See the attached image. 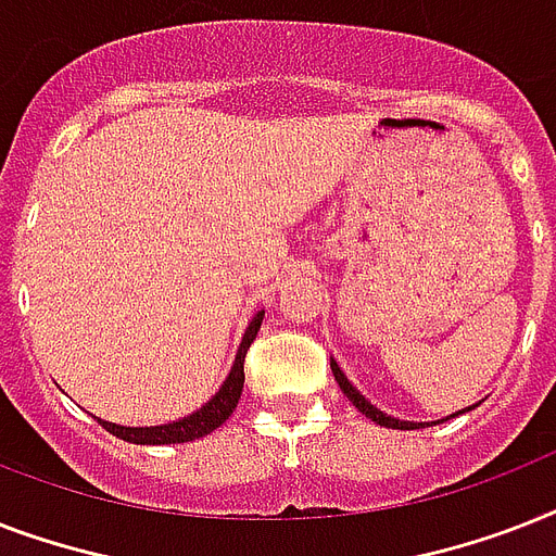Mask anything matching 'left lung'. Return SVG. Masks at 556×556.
Listing matches in <instances>:
<instances>
[{"mask_svg": "<svg viewBox=\"0 0 556 556\" xmlns=\"http://www.w3.org/2000/svg\"><path fill=\"white\" fill-rule=\"evenodd\" d=\"M331 371H334V380H338V387L343 389V395H346L349 401H352V404H355L357 409L366 415V418H371V421L380 424V427H389V430H418V427H424V421H401V418H395V415H387L383 409H378V406L371 404V401H366V397L361 395V389H357L355 383L346 378V375H343V369H340L334 357H331ZM476 406L479 404L465 406V409H458V413L447 415V418H456V415H462V413H470V409H476ZM447 418H441V421H447ZM430 424H435V421H427V427H430Z\"/></svg>", "mask_w": 556, "mask_h": 556, "instance_id": "obj_1", "label": "left lung"}]
</instances>
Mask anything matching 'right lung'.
I'll list each match as a JSON object with an SVG mask.
<instances>
[{
	"instance_id": "add662e5",
	"label": "right lung",
	"mask_w": 556,
	"mask_h": 556,
	"mask_svg": "<svg viewBox=\"0 0 556 556\" xmlns=\"http://www.w3.org/2000/svg\"><path fill=\"white\" fill-rule=\"evenodd\" d=\"M262 317H265V308L253 314L251 323H248V329L242 334V343L236 349L233 366L227 371L225 383L218 387V392L210 397L207 404H201L195 413L185 415V418H178V421H167L159 424V427H124V424H112L103 421V430L117 435V439L129 441V444H185V441H195L204 439L210 432L222 427V424L233 415L236 404H239V397H242V387H244V355H248V349L256 340V331L262 326Z\"/></svg>"
}]
</instances>
